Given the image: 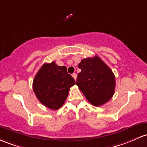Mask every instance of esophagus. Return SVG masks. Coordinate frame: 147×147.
Returning <instances> with one entry per match:
<instances>
[{
	"label": "esophagus",
	"mask_w": 147,
	"mask_h": 147,
	"mask_svg": "<svg viewBox=\"0 0 147 147\" xmlns=\"http://www.w3.org/2000/svg\"><path fill=\"white\" fill-rule=\"evenodd\" d=\"M72 77H73V78L75 79V80H77V74L76 73L72 74Z\"/></svg>",
	"instance_id": "obj_1"
}]
</instances>
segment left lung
<instances>
[{"mask_svg": "<svg viewBox=\"0 0 147 147\" xmlns=\"http://www.w3.org/2000/svg\"><path fill=\"white\" fill-rule=\"evenodd\" d=\"M76 84L90 103L101 106L112 98L115 90V76L108 66L98 57L86 58L78 65Z\"/></svg>", "mask_w": 147, "mask_h": 147, "instance_id": "8db88e82", "label": "left lung"}]
</instances>
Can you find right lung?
I'll return each instance as SVG.
<instances>
[{
  "label": "right lung",
  "instance_id": "1",
  "mask_svg": "<svg viewBox=\"0 0 147 147\" xmlns=\"http://www.w3.org/2000/svg\"><path fill=\"white\" fill-rule=\"evenodd\" d=\"M75 81L67 73L65 66L55 61L45 63L34 77L33 88L39 101L47 107L56 110L62 107Z\"/></svg>",
  "mask_w": 147,
  "mask_h": 147
}]
</instances>
